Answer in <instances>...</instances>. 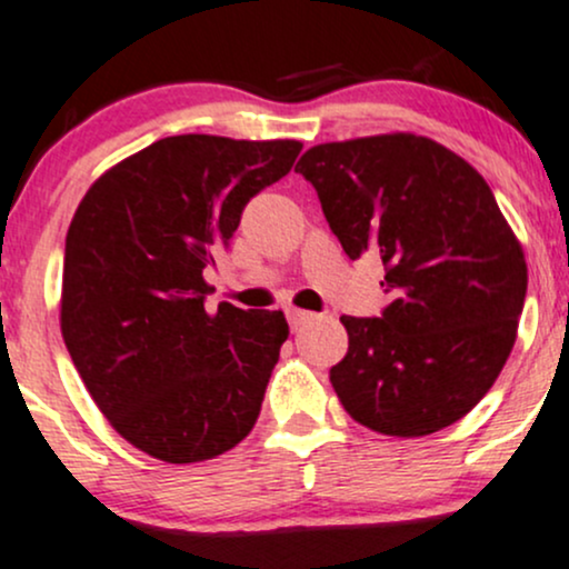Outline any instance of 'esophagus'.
<instances>
[{"label": "esophagus", "mask_w": 569, "mask_h": 569, "mask_svg": "<svg viewBox=\"0 0 569 569\" xmlns=\"http://www.w3.org/2000/svg\"><path fill=\"white\" fill-rule=\"evenodd\" d=\"M317 315H311V311H303V309H287V322H290L292 330H301L303 325L315 322Z\"/></svg>", "instance_id": "1"}]
</instances>
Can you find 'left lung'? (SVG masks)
Wrapping results in <instances>:
<instances>
[{"label":"left lung","instance_id":"8db88e82","mask_svg":"<svg viewBox=\"0 0 569 569\" xmlns=\"http://www.w3.org/2000/svg\"><path fill=\"white\" fill-rule=\"evenodd\" d=\"M315 184L343 252H376L392 303L341 317L349 349L330 385L355 422L419 438L455 425L506 366L527 296V260L487 180L417 133L317 144Z\"/></svg>","mask_w":569,"mask_h":569}]
</instances>
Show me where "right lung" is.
I'll use <instances>...</instances> for the list:
<instances>
[{
	"mask_svg": "<svg viewBox=\"0 0 569 569\" xmlns=\"http://www.w3.org/2000/svg\"><path fill=\"white\" fill-rule=\"evenodd\" d=\"M301 147L166 137L82 196L63 250L61 336L93 403L144 455L203 462L258 422L290 328L282 311L220 303L209 315L203 268Z\"/></svg>",
	"mask_w": 569,
	"mask_h": 569,
	"instance_id": "add662e5",
	"label": "right lung"
}]
</instances>
